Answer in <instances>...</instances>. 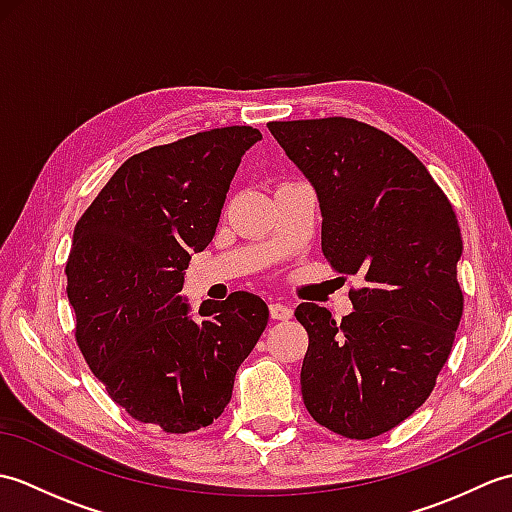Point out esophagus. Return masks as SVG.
Returning <instances> with one entry per match:
<instances>
[{"label": "esophagus", "instance_id": "34e87169", "mask_svg": "<svg viewBox=\"0 0 512 512\" xmlns=\"http://www.w3.org/2000/svg\"><path fill=\"white\" fill-rule=\"evenodd\" d=\"M270 319L275 321H288L292 317V308L286 306V303H270Z\"/></svg>", "mask_w": 512, "mask_h": 512}]
</instances>
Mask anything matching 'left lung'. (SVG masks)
<instances>
[{
    "label": "left lung",
    "instance_id": "left-lung-1",
    "mask_svg": "<svg viewBox=\"0 0 512 512\" xmlns=\"http://www.w3.org/2000/svg\"><path fill=\"white\" fill-rule=\"evenodd\" d=\"M317 193L321 248L334 270L361 275L354 312L299 303L310 345L301 394L310 416L352 440L376 438L436 387L462 319V235L427 167L354 118L268 123Z\"/></svg>",
    "mask_w": 512,
    "mask_h": 512
}]
</instances>
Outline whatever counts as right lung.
<instances>
[{
	"mask_svg": "<svg viewBox=\"0 0 512 512\" xmlns=\"http://www.w3.org/2000/svg\"><path fill=\"white\" fill-rule=\"evenodd\" d=\"M257 140V129L233 125L136 154L74 226L65 275L76 343L116 405L167 433L220 416L266 330L268 306L253 292L202 303L198 319L180 295Z\"/></svg>",
	"mask_w": 512,
	"mask_h": 512,
	"instance_id": "right-lung-1",
	"label": "right lung"
}]
</instances>
